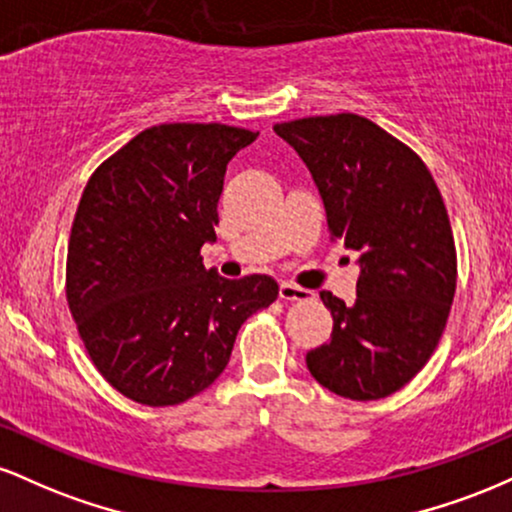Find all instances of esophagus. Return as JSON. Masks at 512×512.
<instances>
[{
  "instance_id": "1",
  "label": "esophagus",
  "mask_w": 512,
  "mask_h": 512,
  "mask_svg": "<svg viewBox=\"0 0 512 512\" xmlns=\"http://www.w3.org/2000/svg\"><path fill=\"white\" fill-rule=\"evenodd\" d=\"M279 298L281 301H310L313 298V291L303 289V286H296V284H289V281H281L279 284Z\"/></svg>"
}]
</instances>
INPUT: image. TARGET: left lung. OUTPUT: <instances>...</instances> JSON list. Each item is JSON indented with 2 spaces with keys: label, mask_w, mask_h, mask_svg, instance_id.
<instances>
[{
  "label": "left lung",
  "mask_w": 512,
  "mask_h": 512,
  "mask_svg": "<svg viewBox=\"0 0 512 512\" xmlns=\"http://www.w3.org/2000/svg\"><path fill=\"white\" fill-rule=\"evenodd\" d=\"M274 132L313 173L330 238L361 255L354 305L320 293L332 337L305 363L334 395L383 399L426 366L448 325L457 289L448 209L419 154L366 117H301Z\"/></svg>",
  "instance_id": "left-lung-1"
}]
</instances>
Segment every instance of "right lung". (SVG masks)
<instances>
[{
	"label": "right lung",
	"instance_id": "1",
	"mask_svg": "<svg viewBox=\"0 0 512 512\" xmlns=\"http://www.w3.org/2000/svg\"><path fill=\"white\" fill-rule=\"evenodd\" d=\"M257 132L166 122L88 178L67 248V305L86 354L120 395L173 407L214 383L236 334L279 296L272 276L204 269L226 166Z\"/></svg>",
	"mask_w": 512,
	"mask_h": 512
}]
</instances>
